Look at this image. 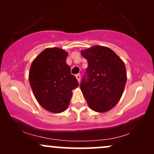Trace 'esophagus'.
<instances>
[{"mask_svg": "<svg viewBox=\"0 0 154 154\" xmlns=\"http://www.w3.org/2000/svg\"><path fill=\"white\" fill-rule=\"evenodd\" d=\"M76 78H77V81H78L79 83L80 82V75H79V74H78V75H76Z\"/></svg>", "mask_w": 154, "mask_h": 154, "instance_id": "1", "label": "esophagus"}]
</instances>
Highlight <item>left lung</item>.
Masks as SVG:
<instances>
[{
	"mask_svg": "<svg viewBox=\"0 0 154 154\" xmlns=\"http://www.w3.org/2000/svg\"><path fill=\"white\" fill-rule=\"evenodd\" d=\"M88 66L80 89L92 110L103 113L119 101L127 82L125 63L108 47L94 45L81 51Z\"/></svg>",
	"mask_w": 154,
	"mask_h": 154,
	"instance_id": "1",
	"label": "left lung"
}]
</instances>
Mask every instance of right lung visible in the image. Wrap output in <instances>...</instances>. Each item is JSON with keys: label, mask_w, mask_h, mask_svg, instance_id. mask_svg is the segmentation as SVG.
<instances>
[{"label": "right lung", "mask_w": 154, "mask_h": 154, "mask_svg": "<svg viewBox=\"0 0 154 154\" xmlns=\"http://www.w3.org/2000/svg\"><path fill=\"white\" fill-rule=\"evenodd\" d=\"M67 56L59 48H48L33 60L29 69V84L37 101L52 113L66 110L72 90L79 85L66 63Z\"/></svg>", "instance_id": "1"}]
</instances>
